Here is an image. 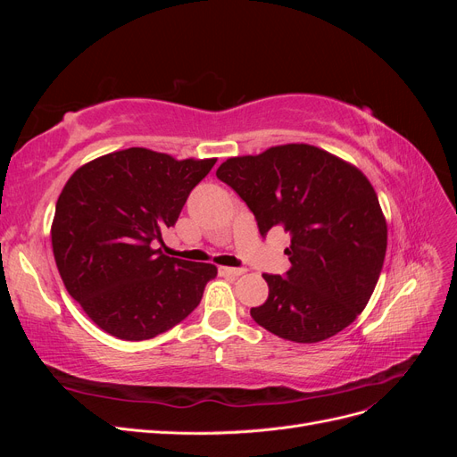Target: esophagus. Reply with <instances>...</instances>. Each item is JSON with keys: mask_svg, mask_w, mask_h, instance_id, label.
I'll list each match as a JSON object with an SVG mask.
<instances>
[{"mask_svg": "<svg viewBox=\"0 0 457 457\" xmlns=\"http://www.w3.org/2000/svg\"><path fill=\"white\" fill-rule=\"evenodd\" d=\"M244 269H237V267H219V274L220 276H232V278H237V276L244 274Z\"/></svg>", "mask_w": 457, "mask_h": 457, "instance_id": "1", "label": "esophagus"}]
</instances>
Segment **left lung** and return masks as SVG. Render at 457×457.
Wrapping results in <instances>:
<instances>
[{
  "mask_svg": "<svg viewBox=\"0 0 457 457\" xmlns=\"http://www.w3.org/2000/svg\"><path fill=\"white\" fill-rule=\"evenodd\" d=\"M217 177L253 212L261 237H292L284 276L262 274L269 297L250 311L270 334L318 343L354 322L376 289L386 223L366 175L312 145H280L228 158Z\"/></svg>",
  "mask_w": 457,
  "mask_h": 457,
  "instance_id": "1",
  "label": "left lung"
}]
</instances>
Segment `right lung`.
Here are the masks:
<instances>
[{
	"label": "right lung",
	"instance_id": "add662e5",
	"mask_svg": "<svg viewBox=\"0 0 457 457\" xmlns=\"http://www.w3.org/2000/svg\"><path fill=\"white\" fill-rule=\"evenodd\" d=\"M215 162L133 146L84 163L66 181L51 225L54 262L66 292L106 334L152 339L200 305L217 267L152 244Z\"/></svg>",
	"mask_w": 457,
	"mask_h": 457
}]
</instances>
